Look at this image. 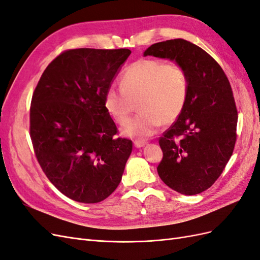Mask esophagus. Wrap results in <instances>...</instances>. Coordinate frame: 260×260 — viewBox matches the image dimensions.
<instances>
[{
    "label": "esophagus",
    "mask_w": 260,
    "mask_h": 260,
    "mask_svg": "<svg viewBox=\"0 0 260 260\" xmlns=\"http://www.w3.org/2000/svg\"><path fill=\"white\" fill-rule=\"evenodd\" d=\"M135 146L137 147V148H140V147H142V146H144L145 144H146V142L145 141H139V140H137V141H135Z\"/></svg>",
    "instance_id": "1"
}]
</instances>
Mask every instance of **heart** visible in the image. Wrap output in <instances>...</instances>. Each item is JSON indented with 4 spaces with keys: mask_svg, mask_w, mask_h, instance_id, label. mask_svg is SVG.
Segmentation results:
<instances>
[{
    "mask_svg": "<svg viewBox=\"0 0 260 260\" xmlns=\"http://www.w3.org/2000/svg\"><path fill=\"white\" fill-rule=\"evenodd\" d=\"M188 94V76L179 62L144 58L133 62L120 77V88L111 86L104 107L113 119L123 124L138 101L141 112L123 125L122 135L145 139L161 125L174 122L182 113Z\"/></svg>",
    "mask_w": 260,
    "mask_h": 260,
    "instance_id": "heart-1",
    "label": "heart"
}]
</instances>
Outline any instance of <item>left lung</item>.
<instances>
[{
	"label": "left lung",
	"mask_w": 260,
	"mask_h": 260,
	"mask_svg": "<svg viewBox=\"0 0 260 260\" xmlns=\"http://www.w3.org/2000/svg\"><path fill=\"white\" fill-rule=\"evenodd\" d=\"M169 58L188 76L182 113L159 138L158 176L172 190L195 195L222 174L237 141L238 111L229 80L210 55L183 39L155 43L144 56Z\"/></svg>",
	"instance_id": "8db88e82"
}]
</instances>
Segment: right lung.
Here are the masks:
<instances>
[{
    "instance_id": "1",
    "label": "right lung",
    "mask_w": 260,
    "mask_h": 260,
    "mask_svg": "<svg viewBox=\"0 0 260 260\" xmlns=\"http://www.w3.org/2000/svg\"><path fill=\"white\" fill-rule=\"evenodd\" d=\"M128 49H75L45 68L32 94L30 138L48 179L67 198L93 204L119 185L132 141L104 107V95Z\"/></svg>"
}]
</instances>
